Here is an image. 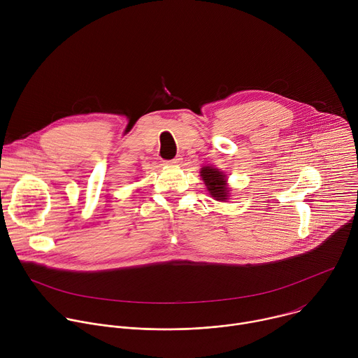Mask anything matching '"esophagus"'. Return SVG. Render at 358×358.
Here are the masks:
<instances>
[{
	"label": "esophagus",
	"mask_w": 358,
	"mask_h": 358,
	"mask_svg": "<svg viewBox=\"0 0 358 358\" xmlns=\"http://www.w3.org/2000/svg\"><path fill=\"white\" fill-rule=\"evenodd\" d=\"M181 160H182L181 156H177V157H174L173 160H167L166 164H169V166H178V164L181 163Z\"/></svg>",
	"instance_id": "1"
}]
</instances>
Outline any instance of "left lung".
<instances>
[{"label": "left lung", "instance_id": "1", "mask_svg": "<svg viewBox=\"0 0 358 358\" xmlns=\"http://www.w3.org/2000/svg\"><path fill=\"white\" fill-rule=\"evenodd\" d=\"M201 177L203 184H206L208 192L215 201H227L229 199V188L227 184V177L218 169L211 166H203L201 169Z\"/></svg>", "mask_w": 358, "mask_h": 358}]
</instances>
